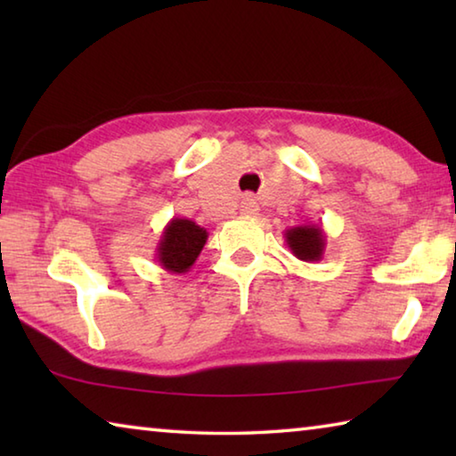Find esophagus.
Returning a JSON list of instances; mask_svg holds the SVG:
<instances>
[{
  "mask_svg": "<svg viewBox=\"0 0 456 456\" xmlns=\"http://www.w3.org/2000/svg\"><path fill=\"white\" fill-rule=\"evenodd\" d=\"M257 211H259L257 200L253 199L251 195H245L243 200H241V213L243 215H257Z\"/></svg>",
  "mask_w": 456,
  "mask_h": 456,
  "instance_id": "obj_1",
  "label": "esophagus"
}]
</instances>
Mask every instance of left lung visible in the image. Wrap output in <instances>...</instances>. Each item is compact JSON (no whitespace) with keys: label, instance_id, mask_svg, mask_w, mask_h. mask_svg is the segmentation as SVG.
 I'll return each instance as SVG.
<instances>
[{"label":"left lung","instance_id":"8db88e82","mask_svg":"<svg viewBox=\"0 0 456 456\" xmlns=\"http://www.w3.org/2000/svg\"><path fill=\"white\" fill-rule=\"evenodd\" d=\"M285 243L291 249L293 256L299 261H320L326 251V233H323L322 225H297L291 229H285Z\"/></svg>","mask_w":456,"mask_h":456}]
</instances>
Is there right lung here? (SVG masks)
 Here are the masks:
<instances>
[{"instance_id":"right-lung-1","label":"right lung","mask_w":456,"mask_h":456,"mask_svg":"<svg viewBox=\"0 0 456 456\" xmlns=\"http://www.w3.org/2000/svg\"><path fill=\"white\" fill-rule=\"evenodd\" d=\"M207 237H209L207 229L197 225L195 221L173 217L167 223L163 235L159 239L157 253H154L157 257L154 259L167 272L176 275L187 273L197 261L199 253L203 251Z\"/></svg>"}]
</instances>
